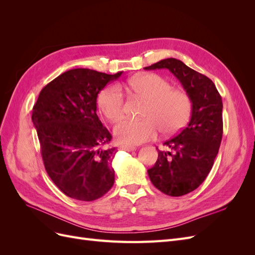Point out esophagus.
<instances>
[{"label":"esophagus","instance_id":"esophagus-1","mask_svg":"<svg viewBox=\"0 0 255 255\" xmlns=\"http://www.w3.org/2000/svg\"><path fill=\"white\" fill-rule=\"evenodd\" d=\"M120 148H121L122 150H126V151H128V152L135 151V150H136L135 146H132V145H121Z\"/></svg>","mask_w":255,"mask_h":255}]
</instances>
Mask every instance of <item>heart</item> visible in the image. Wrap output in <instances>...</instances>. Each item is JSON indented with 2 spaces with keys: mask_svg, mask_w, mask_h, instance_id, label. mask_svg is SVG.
Listing matches in <instances>:
<instances>
[{
  "mask_svg": "<svg viewBox=\"0 0 255 255\" xmlns=\"http://www.w3.org/2000/svg\"><path fill=\"white\" fill-rule=\"evenodd\" d=\"M129 94L143 99L145 105L141 120H123L114 128L119 142L136 145L155 139L159 129L166 135L179 132L188 122L191 98L185 90L172 88L171 83L161 76L148 73L134 76L123 84ZM98 105L104 117L117 122L123 117L125 96L116 84L104 88L98 97Z\"/></svg>",
  "mask_w": 255,
  "mask_h": 255,
  "instance_id": "1",
  "label": "heart"
}]
</instances>
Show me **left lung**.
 <instances>
[{
    "mask_svg": "<svg viewBox=\"0 0 255 255\" xmlns=\"http://www.w3.org/2000/svg\"><path fill=\"white\" fill-rule=\"evenodd\" d=\"M168 69L180 81L192 102L188 126L164 142L155 165L148 170L152 184L165 195L184 196L197 189L210 173L222 138V100L215 84L175 58L144 68Z\"/></svg>",
    "mask_w": 255,
    "mask_h": 255,
    "instance_id": "8db88e82",
    "label": "left lung"
}]
</instances>
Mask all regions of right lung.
<instances>
[{
	"instance_id": "add662e5",
	"label": "right lung",
	"mask_w": 255,
	"mask_h": 255,
	"mask_svg": "<svg viewBox=\"0 0 255 255\" xmlns=\"http://www.w3.org/2000/svg\"><path fill=\"white\" fill-rule=\"evenodd\" d=\"M122 74L78 68L64 72L40 91L32 121L44 168L68 197L94 201L114 185L115 148L97 115V97Z\"/></svg>"
}]
</instances>
